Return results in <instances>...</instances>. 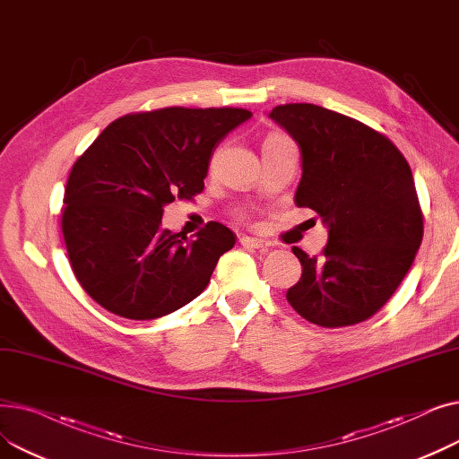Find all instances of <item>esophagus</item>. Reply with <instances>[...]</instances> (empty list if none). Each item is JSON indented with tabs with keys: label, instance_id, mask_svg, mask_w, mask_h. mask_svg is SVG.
Instances as JSON below:
<instances>
[{
	"label": "esophagus",
	"instance_id": "34e87169",
	"mask_svg": "<svg viewBox=\"0 0 459 459\" xmlns=\"http://www.w3.org/2000/svg\"><path fill=\"white\" fill-rule=\"evenodd\" d=\"M239 244H242L246 249H260V251H268V247H270L266 242H264V239L251 238V236L239 238Z\"/></svg>",
	"mask_w": 459,
	"mask_h": 459
}]
</instances>
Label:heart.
<instances>
[{
  "label": "heart",
  "mask_w": 459,
  "mask_h": 459,
  "mask_svg": "<svg viewBox=\"0 0 459 459\" xmlns=\"http://www.w3.org/2000/svg\"><path fill=\"white\" fill-rule=\"evenodd\" d=\"M270 139H282V137H281V135H273V137H268V141H270Z\"/></svg>",
  "instance_id": "1"
}]
</instances>
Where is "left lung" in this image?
Masks as SVG:
<instances>
[{
  "label": "left lung",
  "instance_id": "1",
  "mask_svg": "<svg viewBox=\"0 0 459 459\" xmlns=\"http://www.w3.org/2000/svg\"><path fill=\"white\" fill-rule=\"evenodd\" d=\"M270 118L301 152L296 206L327 227L322 256L292 247L303 272L286 299L322 327L363 322L394 294L422 242L411 167L387 137L336 111L284 104Z\"/></svg>",
  "mask_w": 459,
  "mask_h": 459
}]
</instances>
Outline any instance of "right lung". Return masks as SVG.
<instances>
[{
    "instance_id": "1",
    "label": "right lung",
    "mask_w": 459,
    "mask_h": 459,
    "mask_svg": "<svg viewBox=\"0 0 459 459\" xmlns=\"http://www.w3.org/2000/svg\"><path fill=\"white\" fill-rule=\"evenodd\" d=\"M253 117L238 108H165L117 118L74 163L63 236L83 290L117 316L154 320L195 299L236 234L161 229L163 208L204 189L213 151Z\"/></svg>"
}]
</instances>
